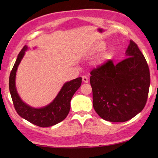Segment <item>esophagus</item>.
Here are the masks:
<instances>
[{
	"label": "esophagus",
	"instance_id": "obj_1",
	"mask_svg": "<svg viewBox=\"0 0 158 158\" xmlns=\"http://www.w3.org/2000/svg\"><path fill=\"white\" fill-rule=\"evenodd\" d=\"M82 81L84 83H88L89 82V78L86 76H83L82 77Z\"/></svg>",
	"mask_w": 158,
	"mask_h": 158
}]
</instances>
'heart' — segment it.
Segmentation results:
<instances>
[{"label":"heart","mask_w":158,"mask_h":158,"mask_svg":"<svg viewBox=\"0 0 158 158\" xmlns=\"http://www.w3.org/2000/svg\"><path fill=\"white\" fill-rule=\"evenodd\" d=\"M98 49H100V48H98Z\"/></svg>","instance_id":"b5f03b06"}]
</instances>
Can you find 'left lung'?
<instances>
[{
	"instance_id": "left-lung-1",
	"label": "left lung",
	"mask_w": 158,
	"mask_h": 158,
	"mask_svg": "<svg viewBox=\"0 0 158 158\" xmlns=\"http://www.w3.org/2000/svg\"><path fill=\"white\" fill-rule=\"evenodd\" d=\"M126 58L114 65L112 60L90 72L93 108L102 118L125 122L143 110L148 99V65L137 44L132 40Z\"/></svg>"
}]
</instances>
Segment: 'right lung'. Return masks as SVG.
Here are the masks:
<instances>
[{
  "label": "right lung",
  "instance_id": "add662e5",
  "mask_svg": "<svg viewBox=\"0 0 158 158\" xmlns=\"http://www.w3.org/2000/svg\"><path fill=\"white\" fill-rule=\"evenodd\" d=\"M28 49L24 46L19 53L9 79V89L15 110L23 118L39 127H46L54 125L63 121L70 109V101L73 95L81 86V77L66 82L52 102L44 107L35 109L26 105L19 96L15 85L16 72Z\"/></svg>",
  "mask_w": 158,
  "mask_h": 158
}]
</instances>
